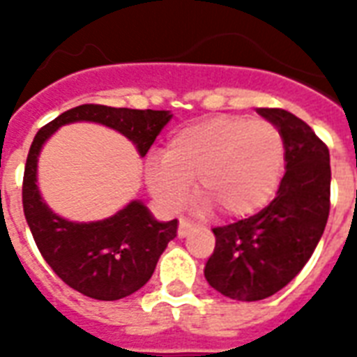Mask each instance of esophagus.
Masks as SVG:
<instances>
[{
    "label": "esophagus",
    "mask_w": 357,
    "mask_h": 357,
    "mask_svg": "<svg viewBox=\"0 0 357 357\" xmlns=\"http://www.w3.org/2000/svg\"><path fill=\"white\" fill-rule=\"evenodd\" d=\"M190 231V224L187 222V220H179V228H178V237L183 238L187 237Z\"/></svg>",
    "instance_id": "esophagus-1"
}]
</instances>
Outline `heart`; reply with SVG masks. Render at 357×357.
<instances>
[{
  "label": "heart",
  "mask_w": 357,
  "mask_h": 357,
  "mask_svg": "<svg viewBox=\"0 0 357 357\" xmlns=\"http://www.w3.org/2000/svg\"><path fill=\"white\" fill-rule=\"evenodd\" d=\"M285 170L282 131L265 120L220 114L178 129L162 155L146 159V185L162 209L179 211L196 195L204 211L229 218L265 207Z\"/></svg>",
  "instance_id": "obj_1"
}]
</instances>
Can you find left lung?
<instances>
[{"label": "left lung", "mask_w": 357, "mask_h": 357, "mask_svg": "<svg viewBox=\"0 0 357 357\" xmlns=\"http://www.w3.org/2000/svg\"><path fill=\"white\" fill-rule=\"evenodd\" d=\"M285 140V176L276 198L257 215L215 228L217 244L204 276L215 291L241 302L283 289L315 252L330 213V151L315 131L283 109H257Z\"/></svg>", "instance_id": "left-lung-1"}]
</instances>
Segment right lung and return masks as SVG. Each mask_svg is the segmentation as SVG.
Here are the masks:
<instances>
[{
  "instance_id": "right-lung-1",
  "label": "right lung",
  "mask_w": 357,
  "mask_h": 357,
  "mask_svg": "<svg viewBox=\"0 0 357 357\" xmlns=\"http://www.w3.org/2000/svg\"><path fill=\"white\" fill-rule=\"evenodd\" d=\"M170 111L79 105L59 114L36 133L24 174L25 220L42 257L66 285L96 300H120L150 280L167 244L178 234V220H157L144 202L131 200L111 217L94 222H74L47 206L38 189V157L59 128L74 122H94L131 140L144 157Z\"/></svg>"
}]
</instances>
